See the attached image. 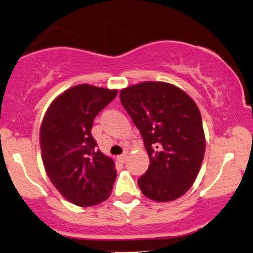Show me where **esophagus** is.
Instances as JSON below:
<instances>
[{
	"label": "esophagus",
	"mask_w": 253,
	"mask_h": 253,
	"mask_svg": "<svg viewBox=\"0 0 253 253\" xmlns=\"http://www.w3.org/2000/svg\"><path fill=\"white\" fill-rule=\"evenodd\" d=\"M127 158H128V156H127V154H123V155L118 156L117 160L120 162V164H125V162L127 161Z\"/></svg>",
	"instance_id": "obj_1"
}]
</instances>
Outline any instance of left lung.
I'll return each mask as SVG.
<instances>
[{"label": "left lung", "mask_w": 253, "mask_h": 253, "mask_svg": "<svg viewBox=\"0 0 253 253\" xmlns=\"http://www.w3.org/2000/svg\"><path fill=\"white\" fill-rule=\"evenodd\" d=\"M120 101L149 156V167L137 180L142 194L156 202L181 197L196 180L206 152L197 105L177 86L164 82L123 88Z\"/></svg>", "instance_id": "obj_1"}]
</instances>
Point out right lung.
I'll list each match as a JSON object with an SVG mask.
<instances>
[{"label": "right lung", "mask_w": 253, "mask_h": 253, "mask_svg": "<svg viewBox=\"0 0 253 253\" xmlns=\"http://www.w3.org/2000/svg\"><path fill=\"white\" fill-rule=\"evenodd\" d=\"M118 89L76 85L59 94L41 125L42 160L47 176L69 202L92 207L110 197L117 177L114 161L97 149L94 118Z\"/></svg>", "instance_id": "add662e5"}]
</instances>
